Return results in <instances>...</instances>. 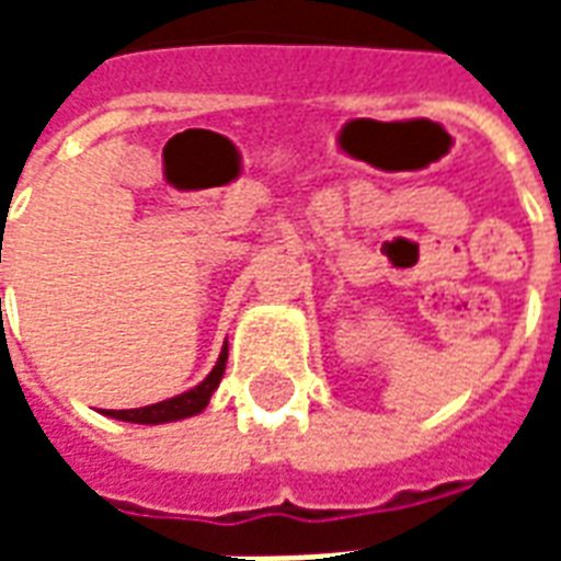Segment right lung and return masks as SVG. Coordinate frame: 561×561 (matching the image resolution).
I'll return each mask as SVG.
<instances>
[{
    "mask_svg": "<svg viewBox=\"0 0 561 561\" xmlns=\"http://www.w3.org/2000/svg\"><path fill=\"white\" fill-rule=\"evenodd\" d=\"M225 364H228V342L221 345V354L213 373H209L201 385H195L192 390H185L180 397H171V400H161L156 405H144V409H123V412H104L107 417H116V421H128V423H171V421H183V417H195L209 405V397L216 393L219 388L221 376H225Z\"/></svg>",
    "mask_w": 561,
    "mask_h": 561,
    "instance_id": "obj_1",
    "label": "right lung"
}]
</instances>
